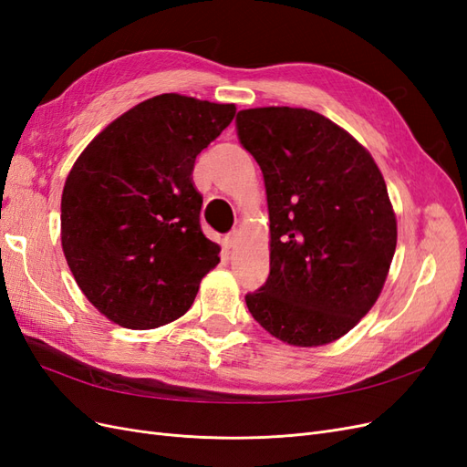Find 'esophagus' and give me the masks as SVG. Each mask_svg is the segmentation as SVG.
I'll return each mask as SVG.
<instances>
[{"mask_svg":"<svg viewBox=\"0 0 467 467\" xmlns=\"http://www.w3.org/2000/svg\"><path fill=\"white\" fill-rule=\"evenodd\" d=\"M237 242H239V234L237 232H232V234H228V235L223 237V245L228 247V249H234L237 245Z\"/></svg>","mask_w":467,"mask_h":467,"instance_id":"1","label":"esophagus"}]
</instances>
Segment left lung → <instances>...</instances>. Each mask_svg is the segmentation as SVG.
Masks as SVG:
<instances>
[{"label": "left lung", "mask_w": 467, "mask_h": 467, "mask_svg": "<svg viewBox=\"0 0 467 467\" xmlns=\"http://www.w3.org/2000/svg\"><path fill=\"white\" fill-rule=\"evenodd\" d=\"M259 163L271 220V273L245 296L251 316L294 347L337 341L370 312L398 244V220L370 151L309 109L237 112Z\"/></svg>", "instance_id": "1"}]
</instances>
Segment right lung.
Wrapping results in <instances>:
<instances>
[{"label":"right lung","mask_w":467,"mask_h":467,"mask_svg":"<svg viewBox=\"0 0 467 467\" xmlns=\"http://www.w3.org/2000/svg\"><path fill=\"white\" fill-rule=\"evenodd\" d=\"M235 105L179 93L126 110L81 151L62 192V249L78 286L112 323L155 329L187 314L220 245L201 230L194 160Z\"/></svg>","instance_id":"right-lung-1"}]
</instances>
